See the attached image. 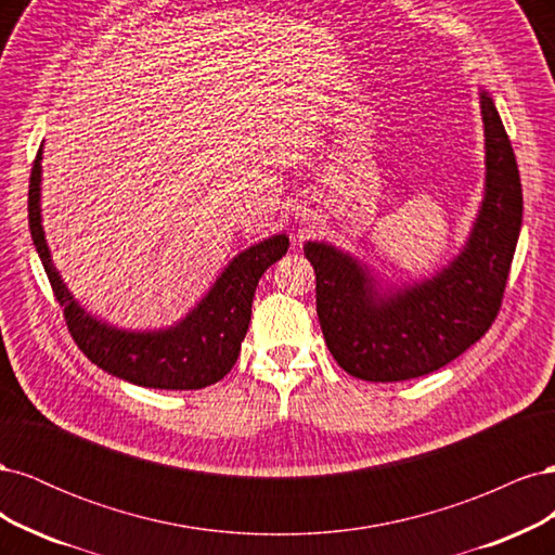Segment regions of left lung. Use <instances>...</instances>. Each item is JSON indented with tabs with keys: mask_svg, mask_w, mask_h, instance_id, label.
Masks as SVG:
<instances>
[{
	"mask_svg": "<svg viewBox=\"0 0 555 555\" xmlns=\"http://www.w3.org/2000/svg\"><path fill=\"white\" fill-rule=\"evenodd\" d=\"M483 120V198L459 255L430 278L384 282L326 241L304 251L317 275V317L333 359L351 377L402 382L440 371L489 331L502 304L524 220L512 143L489 90Z\"/></svg>",
	"mask_w": 555,
	"mask_h": 555,
	"instance_id": "8db88e82",
	"label": "left lung"
}]
</instances>
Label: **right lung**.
<instances>
[{
    "mask_svg": "<svg viewBox=\"0 0 555 555\" xmlns=\"http://www.w3.org/2000/svg\"><path fill=\"white\" fill-rule=\"evenodd\" d=\"M41 159L43 147L29 178V231L82 354L108 375L147 389L190 391L220 382L238 359L261 275L287 255V233L238 251L206 296L176 324L147 331L115 326L78 304L50 257L41 220Z\"/></svg>",
    "mask_w": 555,
    "mask_h": 555,
    "instance_id": "1",
    "label": "right lung"
}]
</instances>
